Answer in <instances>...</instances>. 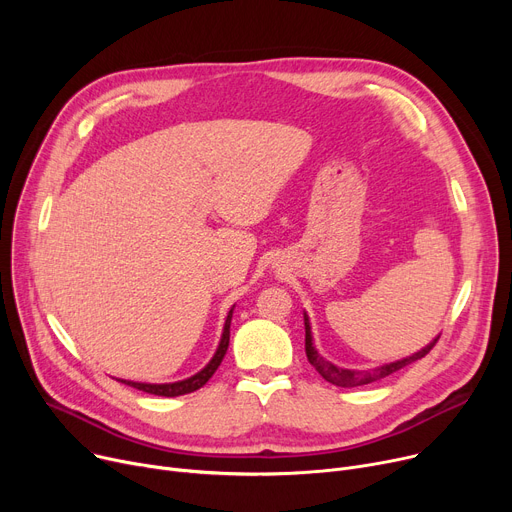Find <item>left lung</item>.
<instances>
[{
    "label": "left lung",
    "mask_w": 512,
    "mask_h": 512,
    "mask_svg": "<svg viewBox=\"0 0 512 512\" xmlns=\"http://www.w3.org/2000/svg\"><path fill=\"white\" fill-rule=\"evenodd\" d=\"M305 317V353H307V359L309 363L319 371L321 378H324L326 382L334 384V386H340V388H355V386H365V384H371V382H378L382 378H386V375L407 367L411 363H415L417 359L425 357L429 351H432L434 344L438 342L440 334L425 344L421 351L405 357V359H398V361H392V363H384L380 367H373V369H367V371H359V369H346V367H338L334 365L332 361H328L326 357H321L319 351L313 344V334H311V321H309V315L303 313Z\"/></svg>",
    "instance_id": "1"
}]
</instances>
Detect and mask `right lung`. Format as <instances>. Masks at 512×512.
I'll use <instances>...</instances> for the list:
<instances>
[{
	"instance_id": "obj_1",
	"label": "right lung",
	"mask_w": 512,
	"mask_h": 512,
	"mask_svg": "<svg viewBox=\"0 0 512 512\" xmlns=\"http://www.w3.org/2000/svg\"><path fill=\"white\" fill-rule=\"evenodd\" d=\"M232 311H234V305H232V309L228 311V317H226V321H224V330H222L220 344H218V348H215V353H213L211 361H209L201 371H197L195 375H191V378L180 380V382H170V384H145V382H130V380H118V382H122V384H126V386H132V388H137V390H143V392H147V394L168 396V398L180 396V394H188V392H195V390L203 388V386L209 382L211 375L215 373V369L220 367V363H222V359H224V355H226V351H228Z\"/></svg>"
}]
</instances>
